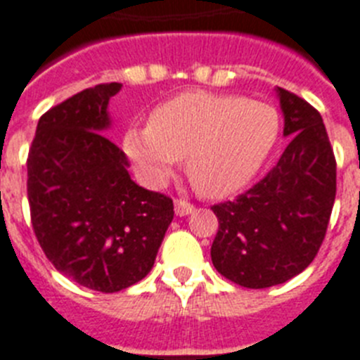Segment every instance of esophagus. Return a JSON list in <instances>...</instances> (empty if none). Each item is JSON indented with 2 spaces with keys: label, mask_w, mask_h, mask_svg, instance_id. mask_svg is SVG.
<instances>
[{
  "label": "esophagus",
  "mask_w": 360,
  "mask_h": 360,
  "mask_svg": "<svg viewBox=\"0 0 360 360\" xmlns=\"http://www.w3.org/2000/svg\"><path fill=\"white\" fill-rule=\"evenodd\" d=\"M174 212H176L178 217H186L195 212V206L187 200H174Z\"/></svg>",
  "instance_id": "34e87169"
}]
</instances>
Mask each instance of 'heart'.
Here are the masks:
<instances>
[{
    "label": "heart",
    "mask_w": 360,
    "mask_h": 360,
    "mask_svg": "<svg viewBox=\"0 0 360 360\" xmlns=\"http://www.w3.org/2000/svg\"><path fill=\"white\" fill-rule=\"evenodd\" d=\"M280 136V114L265 101L240 95L184 91L134 124L123 150L145 182L160 186L182 156L186 173L204 197L239 191L265 165Z\"/></svg>",
    "instance_id": "heart-1"
}]
</instances>
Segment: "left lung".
<instances>
[{
  "label": "left lung",
  "mask_w": 360,
  "mask_h": 360,
  "mask_svg": "<svg viewBox=\"0 0 360 360\" xmlns=\"http://www.w3.org/2000/svg\"><path fill=\"white\" fill-rule=\"evenodd\" d=\"M276 95L290 143L261 182L212 207L219 219L213 266L248 289L285 283L311 265L337 193V163L322 115L283 88Z\"/></svg>",
  "instance_id": "left-lung-1"
}]
</instances>
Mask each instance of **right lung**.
<instances>
[{
	"mask_svg": "<svg viewBox=\"0 0 360 360\" xmlns=\"http://www.w3.org/2000/svg\"><path fill=\"white\" fill-rule=\"evenodd\" d=\"M120 82L82 90L41 115L27 160L31 221L58 272L86 289L117 292L150 272L173 200L139 187L105 136Z\"/></svg>",
	"mask_w": 360,
	"mask_h": 360,
	"instance_id": "add662e5",
	"label": "right lung"
}]
</instances>
